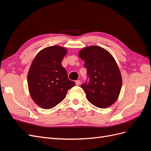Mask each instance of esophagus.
<instances>
[{
    "label": "esophagus",
    "mask_w": 151,
    "mask_h": 151,
    "mask_svg": "<svg viewBox=\"0 0 151 151\" xmlns=\"http://www.w3.org/2000/svg\"><path fill=\"white\" fill-rule=\"evenodd\" d=\"M76 84L77 86L80 85V84H81V81H80V80H77V81H76Z\"/></svg>",
    "instance_id": "esophagus-1"
}]
</instances>
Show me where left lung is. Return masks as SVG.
Instances as JSON below:
<instances>
[{
    "instance_id": "obj_1",
    "label": "left lung",
    "mask_w": 151,
    "mask_h": 151,
    "mask_svg": "<svg viewBox=\"0 0 151 151\" xmlns=\"http://www.w3.org/2000/svg\"><path fill=\"white\" fill-rule=\"evenodd\" d=\"M88 82L81 85L87 99L94 106L105 108L115 103L120 93L122 79L117 63L106 50L97 46L81 50Z\"/></svg>"
}]
</instances>
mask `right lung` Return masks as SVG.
<instances>
[{"label":"right lung","instance_id":"1","mask_svg":"<svg viewBox=\"0 0 151 151\" xmlns=\"http://www.w3.org/2000/svg\"><path fill=\"white\" fill-rule=\"evenodd\" d=\"M67 51L55 45L43 49L36 55L28 74L31 98L44 109H51L63 101L67 91L76 85L68 79L62 60Z\"/></svg>","mask_w":151,"mask_h":151}]
</instances>
